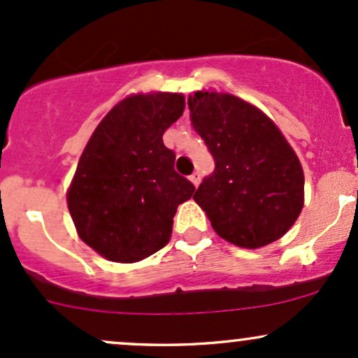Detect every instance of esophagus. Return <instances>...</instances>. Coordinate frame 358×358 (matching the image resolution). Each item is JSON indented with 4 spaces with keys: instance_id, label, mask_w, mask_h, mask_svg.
Returning a JSON list of instances; mask_svg holds the SVG:
<instances>
[{
    "instance_id": "obj_1",
    "label": "esophagus",
    "mask_w": 358,
    "mask_h": 358,
    "mask_svg": "<svg viewBox=\"0 0 358 358\" xmlns=\"http://www.w3.org/2000/svg\"><path fill=\"white\" fill-rule=\"evenodd\" d=\"M190 182L195 185V187H199L200 185V175L199 173H193L192 176H190Z\"/></svg>"
}]
</instances>
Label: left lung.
<instances>
[{"mask_svg":"<svg viewBox=\"0 0 358 358\" xmlns=\"http://www.w3.org/2000/svg\"><path fill=\"white\" fill-rule=\"evenodd\" d=\"M188 109L215 162L193 195L213 231L245 249L285 236L301 213L305 176L278 126L231 94L199 90Z\"/></svg>","mask_w":358,"mask_h":358,"instance_id":"obj_1","label":"left lung"}]
</instances>
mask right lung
<instances>
[{"label":"right lung","instance_id":"right-lung-1","mask_svg":"<svg viewBox=\"0 0 358 358\" xmlns=\"http://www.w3.org/2000/svg\"><path fill=\"white\" fill-rule=\"evenodd\" d=\"M182 94L129 96L96 127L67 205L85 244L114 262H136L170 241L180 203L195 192L175 171L163 134L183 114Z\"/></svg>","mask_w":358,"mask_h":358}]
</instances>
